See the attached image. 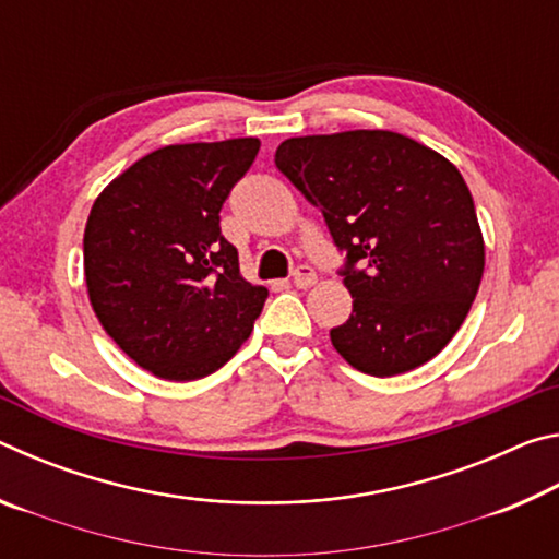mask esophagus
Wrapping results in <instances>:
<instances>
[{"instance_id":"34e87169","label":"esophagus","mask_w":559,"mask_h":559,"mask_svg":"<svg viewBox=\"0 0 559 559\" xmlns=\"http://www.w3.org/2000/svg\"><path fill=\"white\" fill-rule=\"evenodd\" d=\"M316 281H318V273L310 266H306V263L293 271V286L296 288H310Z\"/></svg>"}]
</instances>
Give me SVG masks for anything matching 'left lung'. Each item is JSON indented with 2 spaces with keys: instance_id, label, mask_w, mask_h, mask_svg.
I'll return each instance as SVG.
<instances>
[{
  "instance_id": "1",
  "label": "left lung",
  "mask_w": 559,
  "mask_h": 559,
  "mask_svg": "<svg viewBox=\"0 0 559 559\" xmlns=\"http://www.w3.org/2000/svg\"><path fill=\"white\" fill-rule=\"evenodd\" d=\"M276 167L323 212L353 313L330 340L355 370L394 377L437 357L466 320L486 249L447 157L390 130L290 138Z\"/></svg>"
}]
</instances>
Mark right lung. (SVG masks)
I'll list each match as a JSON object with an SVG mask.
<instances>
[{
    "instance_id": "1",
    "label": "right lung",
    "mask_w": 559,
    "mask_h": 559,
    "mask_svg": "<svg viewBox=\"0 0 559 559\" xmlns=\"http://www.w3.org/2000/svg\"><path fill=\"white\" fill-rule=\"evenodd\" d=\"M259 147L257 138L159 147L93 204L83 234L91 306L122 353L163 380L219 370L269 298L241 278L219 226Z\"/></svg>"
}]
</instances>
